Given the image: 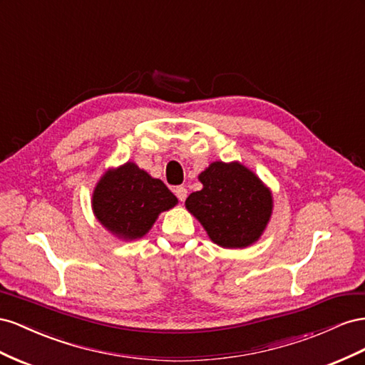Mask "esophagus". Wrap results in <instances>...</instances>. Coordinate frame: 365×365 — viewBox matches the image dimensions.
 <instances>
[{"label":"esophagus","mask_w":365,"mask_h":365,"mask_svg":"<svg viewBox=\"0 0 365 365\" xmlns=\"http://www.w3.org/2000/svg\"><path fill=\"white\" fill-rule=\"evenodd\" d=\"M174 194L177 195V199H179L180 202H185L186 197H188V190H186L185 186H175Z\"/></svg>","instance_id":"esophagus-1"}]
</instances>
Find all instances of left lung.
Masks as SVG:
<instances>
[{
	"label": "left lung",
	"mask_w": 365,
	"mask_h": 365,
	"mask_svg": "<svg viewBox=\"0 0 365 365\" xmlns=\"http://www.w3.org/2000/svg\"><path fill=\"white\" fill-rule=\"evenodd\" d=\"M203 188L185 205L222 247L255 243L272 214V194L258 177L238 162H214L199 175Z\"/></svg>",
	"instance_id": "8db88e82"
}]
</instances>
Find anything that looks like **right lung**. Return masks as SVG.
<instances>
[{
    "instance_id": "1",
    "label": "right lung",
    "mask_w": 365,
    "mask_h": 365,
    "mask_svg": "<svg viewBox=\"0 0 365 365\" xmlns=\"http://www.w3.org/2000/svg\"><path fill=\"white\" fill-rule=\"evenodd\" d=\"M93 211L101 225L123 240L147 234L160 212L177 205L166 185L127 162L101 177L93 192Z\"/></svg>"
}]
</instances>
